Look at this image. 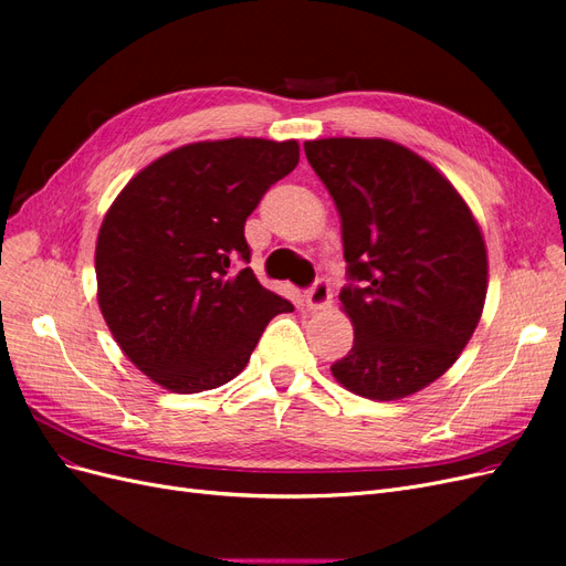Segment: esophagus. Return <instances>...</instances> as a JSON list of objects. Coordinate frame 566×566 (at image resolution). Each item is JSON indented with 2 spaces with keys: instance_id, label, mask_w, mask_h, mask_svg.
<instances>
[{
  "instance_id": "1",
  "label": "esophagus",
  "mask_w": 566,
  "mask_h": 566,
  "mask_svg": "<svg viewBox=\"0 0 566 566\" xmlns=\"http://www.w3.org/2000/svg\"><path fill=\"white\" fill-rule=\"evenodd\" d=\"M306 306H310V310H328L331 306V302H333V293H331V285H328V281H316L310 290H306Z\"/></svg>"
}]
</instances>
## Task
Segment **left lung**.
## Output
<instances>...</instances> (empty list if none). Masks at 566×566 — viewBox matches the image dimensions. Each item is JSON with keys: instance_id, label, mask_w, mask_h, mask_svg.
<instances>
[{"instance_id": "left-lung-1", "label": "left lung", "mask_w": 566, "mask_h": 566, "mask_svg": "<svg viewBox=\"0 0 566 566\" xmlns=\"http://www.w3.org/2000/svg\"><path fill=\"white\" fill-rule=\"evenodd\" d=\"M339 214L349 283L339 293L354 347L333 378L358 397L397 401L441 378L484 312V233L455 186L389 139L304 144Z\"/></svg>"}]
</instances>
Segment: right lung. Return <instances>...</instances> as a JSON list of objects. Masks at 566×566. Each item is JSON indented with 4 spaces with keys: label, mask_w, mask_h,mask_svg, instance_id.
<instances>
[{
    "label": "right lung",
    "mask_w": 566,
    "mask_h": 566,
    "mask_svg": "<svg viewBox=\"0 0 566 566\" xmlns=\"http://www.w3.org/2000/svg\"><path fill=\"white\" fill-rule=\"evenodd\" d=\"M300 163L295 139L196 142L134 175L101 221L96 300L117 347L177 394L217 389L241 373L266 323L293 304L250 262L245 219Z\"/></svg>",
    "instance_id": "1"
}]
</instances>
